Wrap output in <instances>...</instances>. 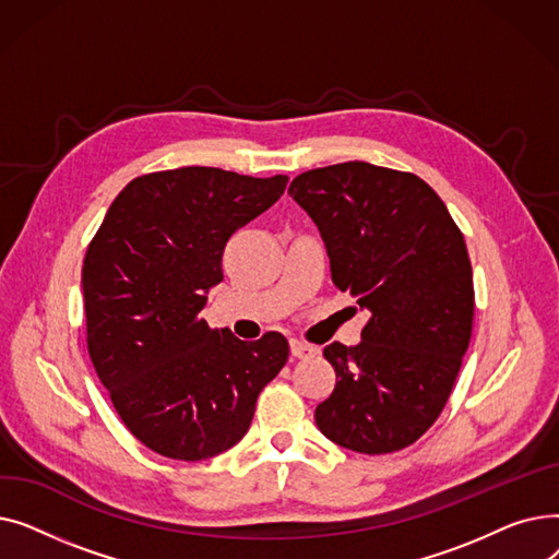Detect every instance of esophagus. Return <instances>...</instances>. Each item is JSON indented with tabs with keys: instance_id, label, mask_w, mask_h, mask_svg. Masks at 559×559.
<instances>
[{
	"instance_id": "esophagus-1",
	"label": "esophagus",
	"mask_w": 559,
	"mask_h": 559,
	"mask_svg": "<svg viewBox=\"0 0 559 559\" xmlns=\"http://www.w3.org/2000/svg\"><path fill=\"white\" fill-rule=\"evenodd\" d=\"M289 350H292V356L299 358V360L312 358V356L317 354V348H314L312 344H306V342H301V340H292V342H289Z\"/></svg>"
}]
</instances>
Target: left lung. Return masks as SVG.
<instances>
[{
    "label": "left lung",
    "mask_w": 559,
    "mask_h": 559,
    "mask_svg": "<svg viewBox=\"0 0 559 559\" xmlns=\"http://www.w3.org/2000/svg\"><path fill=\"white\" fill-rule=\"evenodd\" d=\"M289 197L317 224L331 276L369 312L356 346L324 358L335 390L314 409L331 442L394 453L437 421L474 329V274L464 235L419 176L362 160L308 169Z\"/></svg>",
    "instance_id": "obj_1"
}]
</instances>
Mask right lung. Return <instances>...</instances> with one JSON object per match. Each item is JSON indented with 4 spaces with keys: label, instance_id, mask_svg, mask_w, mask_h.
I'll list each match as a JSON object with an SVG mask.
<instances>
[{
    "label": "right lung",
    "instance_id": "obj_1",
    "mask_svg": "<svg viewBox=\"0 0 559 559\" xmlns=\"http://www.w3.org/2000/svg\"><path fill=\"white\" fill-rule=\"evenodd\" d=\"M255 179L179 167L115 197L83 260L85 344L115 413L158 455L197 462L235 447L262 388L289 356L281 333L242 342L199 312L224 278L230 235L285 192Z\"/></svg>",
    "mask_w": 559,
    "mask_h": 559
}]
</instances>
